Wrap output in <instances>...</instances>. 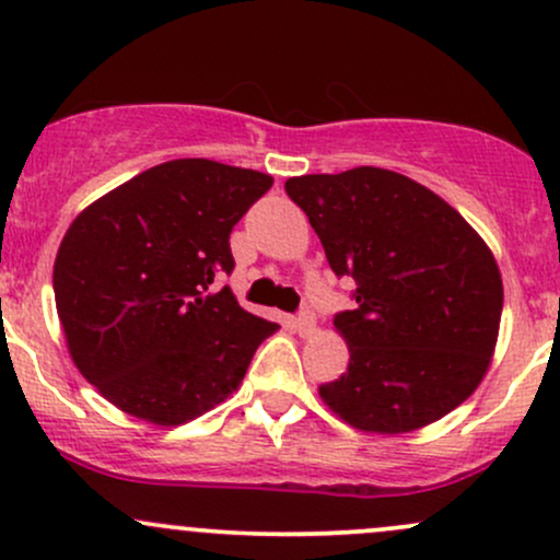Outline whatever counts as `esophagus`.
<instances>
[{
	"mask_svg": "<svg viewBox=\"0 0 560 560\" xmlns=\"http://www.w3.org/2000/svg\"><path fill=\"white\" fill-rule=\"evenodd\" d=\"M294 329H298L300 337H311L313 331H316V316H313V311H300L298 318H294Z\"/></svg>",
	"mask_w": 560,
	"mask_h": 560,
	"instance_id": "34e87169",
	"label": "esophagus"
}]
</instances>
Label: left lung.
Masks as SVG:
<instances>
[{
    "instance_id": "obj_1",
    "label": "left lung",
    "mask_w": 560,
    "mask_h": 560,
    "mask_svg": "<svg viewBox=\"0 0 560 560\" xmlns=\"http://www.w3.org/2000/svg\"><path fill=\"white\" fill-rule=\"evenodd\" d=\"M284 189L331 271L355 281V311L334 318L350 363L320 384V400L374 434L416 432L468 400L498 345L503 279L466 218L374 165L294 176Z\"/></svg>"
}]
</instances>
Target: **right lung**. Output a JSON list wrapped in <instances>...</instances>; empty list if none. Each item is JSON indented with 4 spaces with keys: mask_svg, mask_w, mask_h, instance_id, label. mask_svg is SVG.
I'll list each match as a JSON object with an SVG mask.
<instances>
[{
    "mask_svg": "<svg viewBox=\"0 0 560 560\" xmlns=\"http://www.w3.org/2000/svg\"><path fill=\"white\" fill-rule=\"evenodd\" d=\"M268 173L205 158L160 163L75 215L55 258V302L75 369L155 427L208 413L279 329L215 279L229 234L271 189Z\"/></svg>",
    "mask_w": 560,
    "mask_h": 560,
    "instance_id": "right-lung-1",
    "label": "right lung"
}]
</instances>
